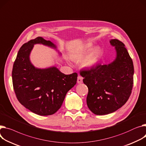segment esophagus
<instances>
[{
    "instance_id": "esophagus-1",
    "label": "esophagus",
    "mask_w": 146,
    "mask_h": 146,
    "mask_svg": "<svg viewBox=\"0 0 146 146\" xmlns=\"http://www.w3.org/2000/svg\"><path fill=\"white\" fill-rule=\"evenodd\" d=\"M77 82L78 84H80L83 82V77L79 76L78 77H77Z\"/></svg>"
}]
</instances>
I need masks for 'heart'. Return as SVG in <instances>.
I'll return each instance as SVG.
<instances>
[{"instance_id": "1", "label": "heart", "mask_w": 146, "mask_h": 146, "mask_svg": "<svg viewBox=\"0 0 146 146\" xmlns=\"http://www.w3.org/2000/svg\"><path fill=\"white\" fill-rule=\"evenodd\" d=\"M93 44L92 43H87L82 49L73 56V58L81 62V64L84 68H92L98 63L100 55L102 53V49L100 47H96L88 54L87 53L93 47Z\"/></svg>"}]
</instances>
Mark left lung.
I'll use <instances>...</instances> for the list:
<instances>
[{
    "label": "left lung",
    "instance_id": "8db88e82",
    "mask_svg": "<svg viewBox=\"0 0 146 146\" xmlns=\"http://www.w3.org/2000/svg\"><path fill=\"white\" fill-rule=\"evenodd\" d=\"M110 43L115 48V59L80 73L89 89L87 106L96 115L108 114L121 108L133 86V63L125 45L117 39H111Z\"/></svg>",
    "mask_w": 146,
    "mask_h": 146
}]
</instances>
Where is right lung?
<instances>
[{
	"label": "right lung",
	"instance_id": "1",
	"mask_svg": "<svg viewBox=\"0 0 146 146\" xmlns=\"http://www.w3.org/2000/svg\"><path fill=\"white\" fill-rule=\"evenodd\" d=\"M36 44L58 51L56 45L42 37L23 44L13 64V89L17 100L25 108L40 115H52L61 108L67 93L76 84L77 74H64L55 66L36 67L30 60Z\"/></svg>",
	"mask_w": 146,
	"mask_h": 146
}]
</instances>
